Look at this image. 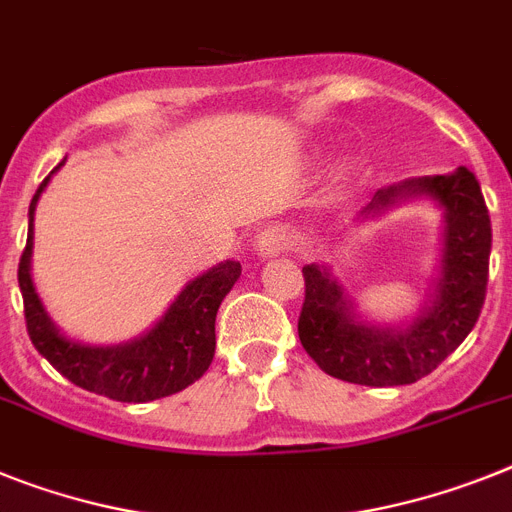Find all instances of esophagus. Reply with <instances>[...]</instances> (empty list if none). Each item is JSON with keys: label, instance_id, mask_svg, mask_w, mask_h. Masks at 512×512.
I'll list each match as a JSON object with an SVG mask.
<instances>
[{"label": "esophagus", "instance_id": "esophagus-1", "mask_svg": "<svg viewBox=\"0 0 512 512\" xmlns=\"http://www.w3.org/2000/svg\"><path fill=\"white\" fill-rule=\"evenodd\" d=\"M291 244H294V236H291V231L286 229L283 223H273V226H268L263 234L257 236L255 252L260 260H270V257H278L281 252H286Z\"/></svg>", "mask_w": 512, "mask_h": 512}]
</instances>
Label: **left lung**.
<instances>
[{"instance_id": "1", "label": "left lung", "mask_w": 512, "mask_h": 512, "mask_svg": "<svg viewBox=\"0 0 512 512\" xmlns=\"http://www.w3.org/2000/svg\"><path fill=\"white\" fill-rule=\"evenodd\" d=\"M411 197H429L442 210V249L435 281L409 320H367L328 265L302 268L307 291L299 341L325 375L369 388L411 385L445 362L479 320L487 294L492 223L476 176L458 166L450 174L388 184L359 210L356 223L377 218Z\"/></svg>"}]
</instances>
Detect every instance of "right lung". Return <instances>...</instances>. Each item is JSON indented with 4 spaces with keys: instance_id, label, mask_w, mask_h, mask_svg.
<instances>
[{
    "instance_id": "right-lung-1",
    "label": "right lung",
    "mask_w": 512,
    "mask_h": 512,
    "mask_svg": "<svg viewBox=\"0 0 512 512\" xmlns=\"http://www.w3.org/2000/svg\"><path fill=\"white\" fill-rule=\"evenodd\" d=\"M62 166L64 161L46 176L30 200L28 244L17 268L30 341L59 375L75 382L77 388L106 395L111 401L145 403L179 393L200 380L213 362L218 307L242 276V265L236 260H223L190 283H184V289L176 294L166 312L145 333L130 341L101 346L67 336L46 312L30 276L36 205L51 176Z\"/></svg>"
}]
</instances>
